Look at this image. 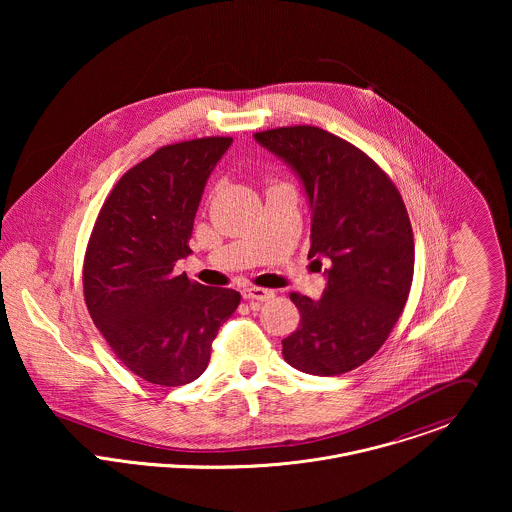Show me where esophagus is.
Masks as SVG:
<instances>
[{"label":"esophagus","instance_id":"1","mask_svg":"<svg viewBox=\"0 0 512 512\" xmlns=\"http://www.w3.org/2000/svg\"><path fill=\"white\" fill-rule=\"evenodd\" d=\"M242 295L246 299H254V301H268L274 297V292L264 290V288H246V290H242Z\"/></svg>","mask_w":512,"mask_h":512}]
</instances>
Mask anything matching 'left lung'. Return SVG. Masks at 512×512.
Returning <instances> with one entry per match:
<instances>
[{"mask_svg": "<svg viewBox=\"0 0 512 512\" xmlns=\"http://www.w3.org/2000/svg\"><path fill=\"white\" fill-rule=\"evenodd\" d=\"M299 179L311 211L309 256L325 270L317 301L292 293L299 327L282 341L293 368L335 376L366 363L398 321L414 276L402 197L361 149L315 126L254 134Z\"/></svg>", "mask_w": 512, "mask_h": 512, "instance_id": "left-lung-1", "label": "left lung"}]
</instances>
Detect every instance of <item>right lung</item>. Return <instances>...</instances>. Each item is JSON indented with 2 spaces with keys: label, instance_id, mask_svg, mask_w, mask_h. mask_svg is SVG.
I'll return each instance as SVG.
<instances>
[{
  "label": "right lung",
  "instance_id": "obj_1",
  "mask_svg": "<svg viewBox=\"0 0 512 512\" xmlns=\"http://www.w3.org/2000/svg\"><path fill=\"white\" fill-rule=\"evenodd\" d=\"M232 138H203L157 149L112 189L84 258V299L116 357L151 384L199 378L211 343L240 293L207 288L173 268L189 238L205 185Z\"/></svg>",
  "mask_w": 512,
  "mask_h": 512
}]
</instances>
